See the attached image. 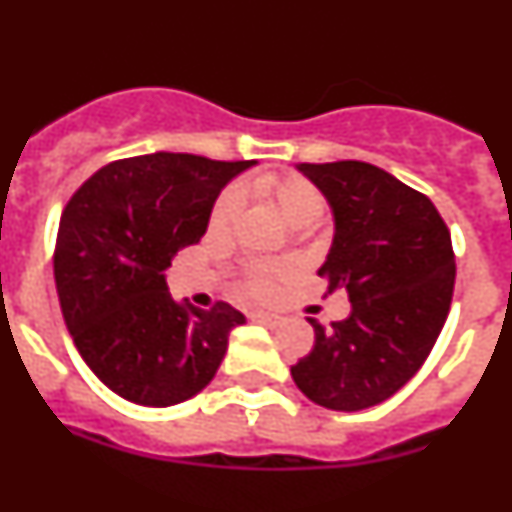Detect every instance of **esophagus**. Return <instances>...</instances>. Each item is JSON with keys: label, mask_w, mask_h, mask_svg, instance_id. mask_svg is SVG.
I'll return each mask as SVG.
<instances>
[{"label": "esophagus", "mask_w": 512, "mask_h": 512, "mask_svg": "<svg viewBox=\"0 0 512 512\" xmlns=\"http://www.w3.org/2000/svg\"><path fill=\"white\" fill-rule=\"evenodd\" d=\"M251 318L256 320V323H264V325H279V323H282V315H277V312L259 310V312H253Z\"/></svg>", "instance_id": "esophagus-1"}]
</instances>
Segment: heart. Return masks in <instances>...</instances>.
<instances>
[{"label": "heart", "mask_w": 512, "mask_h": 512, "mask_svg": "<svg viewBox=\"0 0 512 512\" xmlns=\"http://www.w3.org/2000/svg\"><path fill=\"white\" fill-rule=\"evenodd\" d=\"M253 189H256V194L274 202L279 207V212L284 215V220L289 225H295V228H310V225L318 223L325 212L323 192L312 182H307L305 176L261 174L253 179ZM241 200L243 194L238 187H228L217 197L210 215L212 230H223L233 223L235 212L241 210ZM287 271V266L277 264V261H253L246 269V282H243V287L251 295H269L274 284L287 277Z\"/></svg>", "instance_id": "obj_1"}]
</instances>
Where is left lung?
<instances>
[{
	"label": "left lung",
	"mask_w": 512,
	"mask_h": 512,
	"mask_svg": "<svg viewBox=\"0 0 512 512\" xmlns=\"http://www.w3.org/2000/svg\"><path fill=\"white\" fill-rule=\"evenodd\" d=\"M333 210V243L318 274L346 292L351 315L315 328L292 379L315 405L372 408L415 377L451 307V233L425 194L364 161L300 164Z\"/></svg>",
	"instance_id": "1"
}]
</instances>
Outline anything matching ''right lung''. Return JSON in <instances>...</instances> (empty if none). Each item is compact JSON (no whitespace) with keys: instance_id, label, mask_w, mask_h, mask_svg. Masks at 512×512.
<instances>
[{"instance_id":"1","label":"right lung","mask_w":512,"mask_h":512,"mask_svg":"<svg viewBox=\"0 0 512 512\" xmlns=\"http://www.w3.org/2000/svg\"><path fill=\"white\" fill-rule=\"evenodd\" d=\"M253 161L151 153L112 161L76 189L53 256L58 302L81 359L122 400L169 408L202 392L246 323L228 302H176L166 269L200 243L217 194Z\"/></svg>"}]
</instances>
